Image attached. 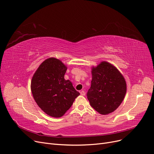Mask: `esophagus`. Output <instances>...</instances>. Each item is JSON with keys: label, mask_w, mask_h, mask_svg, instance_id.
Returning a JSON list of instances; mask_svg holds the SVG:
<instances>
[{"label": "esophagus", "mask_w": 154, "mask_h": 154, "mask_svg": "<svg viewBox=\"0 0 154 154\" xmlns=\"http://www.w3.org/2000/svg\"><path fill=\"white\" fill-rule=\"evenodd\" d=\"M80 93H81V96H85V93L84 91H81V92H80Z\"/></svg>", "instance_id": "34e87169"}]
</instances>
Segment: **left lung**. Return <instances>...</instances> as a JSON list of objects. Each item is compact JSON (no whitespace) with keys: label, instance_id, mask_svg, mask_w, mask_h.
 Returning <instances> with one entry per match:
<instances>
[{"label":"left lung","instance_id":"8db88e82","mask_svg":"<svg viewBox=\"0 0 154 154\" xmlns=\"http://www.w3.org/2000/svg\"><path fill=\"white\" fill-rule=\"evenodd\" d=\"M91 86L87 93L91 106L101 115H108L121 104L126 92L123 76L114 66L103 62L92 70Z\"/></svg>","mask_w":154,"mask_h":154}]
</instances>
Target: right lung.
Here are the masks:
<instances>
[{
	"mask_svg": "<svg viewBox=\"0 0 154 154\" xmlns=\"http://www.w3.org/2000/svg\"><path fill=\"white\" fill-rule=\"evenodd\" d=\"M66 66L55 58L46 59L33 75L31 89L36 103L46 114L62 116L80 95L72 84L64 79Z\"/></svg>",
	"mask_w": 154,
	"mask_h": 154,
	"instance_id": "right-lung-1",
	"label": "right lung"
}]
</instances>
